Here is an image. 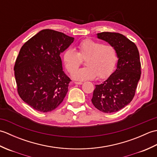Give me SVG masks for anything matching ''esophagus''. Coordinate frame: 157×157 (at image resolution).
<instances>
[{
	"instance_id": "obj_1",
	"label": "esophagus",
	"mask_w": 157,
	"mask_h": 157,
	"mask_svg": "<svg viewBox=\"0 0 157 157\" xmlns=\"http://www.w3.org/2000/svg\"><path fill=\"white\" fill-rule=\"evenodd\" d=\"M75 84H78V85H82V82H74Z\"/></svg>"
}]
</instances>
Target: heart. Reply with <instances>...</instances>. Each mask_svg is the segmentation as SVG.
<instances>
[{
    "label": "heart",
    "instance_id": "obj_1",
    "mask_svg": "<svg viewBox=\"0 0 157 157\" xmlns=\"http://www.w3.org/2000/svg\"><path fill=\"white\" fill-rule=\"evenodd\" d=\"M78 51L72 48L65 50L62 55L63 63L67 71L72 73L78 67L81 59H86V68L77 70L72 78L78 81L91 80L98 76L99 79L107 78L111 74L117 62V52L111 44L86 39L78 45Z\"/></svg>",
    "mask_w": 157,
    "mask_h": 157
}]
</instances>
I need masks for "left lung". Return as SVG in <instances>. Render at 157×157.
<instances>
[{
	"instance_id": "left-lung-1",
	"label": "left lung",
	"mask_w": 157,
	"mask_h": 157,
	"mask_svg": "<svg viewBox=\"0 0 157 157\" xmlns=\"http://www.w3.org/2000/svg\"><path fill=\"white\" fill-rule=\"evenodd\" d=\"M97 38L114 46L118 61L115 71L96 85L92 102L103 113H115L128 105L135 95L141 75L139 51L134 42L119 33H98Z\"/></svg>"
}]
</instances>
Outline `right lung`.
<instances>
[{
	"instance_id": "obj_1",
	"label": "right lung",
	"mask_w": 157,
	"mask_h": 157,
	"mask_svg": "<svg viewBox=\"0 0 157 157\" xmlns=\"http://www.w3.org/2000/svg\"><path fill=\"white\" fill-rule=\"evenodd\" d=\"M73 40L62 32L42 29L20 49L14 67L17 92L36 111L51 112L65 97L71 79L63 71L60 55Z\"/></svg>"
}]
</instances>
